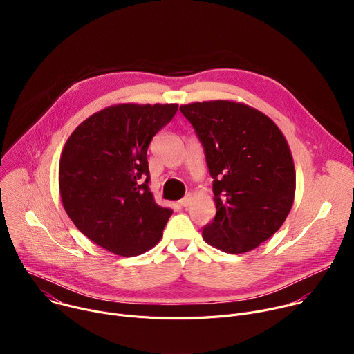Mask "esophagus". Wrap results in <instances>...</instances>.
Returning a JSON list of instances; mask_svg holds the SVG:
<instances>
[{
	"mask_svg": "<svg viewBox=\"0 0 354 354\" xmlns=\"http://www.w3.org/2000/svg\"><path fill=\"white\" fill-rule=\"evenodd\" d=\"M190 201H192V196L187 194V196H185L183 198L179 200V205H180L182 207H187V206L190 205Z\"/></svg>",
	"mask_w": 354,
	"mask_h": 354,
	"instance_id": "34e87169",
	"label": "esophagus"
}]
</instances>
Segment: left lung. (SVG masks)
I'll return each mask as SVG.
<instances>
[{"instance_id": "1", "label": "left lung", "mask_w": 354, "mask_h": 354, "mask_svg": "<svg viewBox=\"0 0 354 354\" xmlns=\"http://www.w3.org/2000/svg\"><path fill=\"white\" fill-rule=\"evenodd\" d=\"M205 148L217 214L203 238L227 254H243L286 221L295 169L286 137L265 113L234 100L182 105Z\"/></svg>"}]
</instances>
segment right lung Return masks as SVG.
Masks as SVG:
<instances>
[{
  "label": "right lung",
  "mask_w": 354,
  "mask_h": 354,
  "mask_svg": "<svg viewBox=\"0 0 354 354\" xmlns=\"http://www.w3.org/2000/svg\"><path fill=\"white\" fill-rule=\"evenodd\" d=\"M176 104H120L84 120L68 137L59 164L63 207L96 245L137 257L158 243L172 214L149 192L147 149Z\"/></svg>",
  "instance_id": "add662e5"
}]
</instances>
